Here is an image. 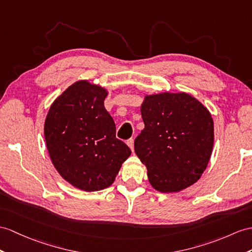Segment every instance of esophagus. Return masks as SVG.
I'll return each instance as SVG.
<instances>
[{
    "label": "esophagus",
    "mask_w": 252,
    "mask_h": 252,
    "mask_svg": "<svg viewBox=\"0 0 252 252\" xmlns=\"http://www.w3.org/2000/svg\"><path fill=\"white\" fill-rule=\"evenodd\" d=\"M126 143H127V145H128V146L130 147V150H131V151H133V139H132V138L128 139Z\"/></svg>",
    "instance_id": "1"
}]
</instances>
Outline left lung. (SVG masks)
<instances>
[{"instance_id":"obj_1","label":"left lung","mask_w":252,"mask_h":252,"mask_svg":"<svg viewBox=\"0 0 252 252\" xmlns=\"http://www.w3.org/2000/svg\"><path fill=\"white\" fill-rule=\"evenodd\" d=\"M141 115L145 127L134 140V152L145 164L151 185L160 192L191 186L213 151L208 110L186 93H161L145 97Z\"/></svg>"}]
</instances>
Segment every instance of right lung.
Listing matches in <instances>:
<instances>
[{
  "mask_svg": "<svg viewBox=\"0 0 252 252\" xmlns=\"http://www.w3.org/2000/svg\"><path fill=\"white\" fill-rule=\"evenodd\" d=\"M107 95L99 85L81 80L55 99L45 122L53 165L65 181L84 191L109 187L131 154L115 137V123L103 106Z\"/></svg>",
  "mask_w": 252,
  "mask_h": 252,
  "instance_id": "obj_1",
  "label": "right lung"
}]
</instances>
